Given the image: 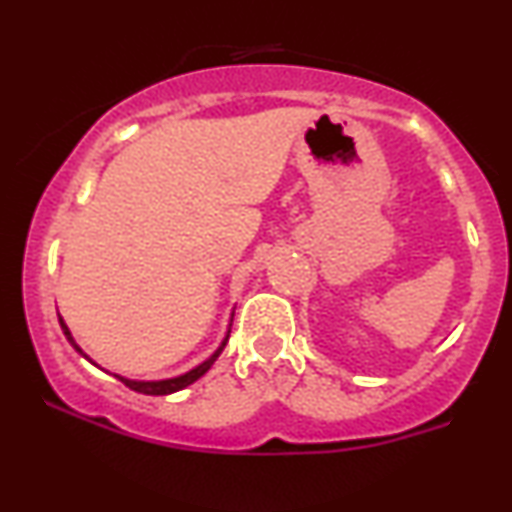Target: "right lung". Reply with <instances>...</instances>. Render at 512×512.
I'll return each instance as SVG.
<instances>
[{
  "label": "right lung",
  "instance_id": "1",
  "mask_svg": "<svg viewBox=\"0 0 512 512\" xmlns=\"http://www.w3.org/2000/svg\"><path fill=\"white\" fill-rule=\"evenodd\" d=\"M60 315V313H57ZM231 322H233V315H231ZM231 322H228V330H226V337L221 339V344H219V349L214 351V354H211L207 361H202L199 363V366H195V368H190L187 370V373H182V375H175V378H163V380H132V378H125V375H117L115 373V378L120 380V383H125L129 390H134V392H142V395H173V392H178V390H185L187 385H192L195 383V380H199L202 378L204 373H207V370L214 366V361L216 358L221 356V351H223V346H226V342H228V334H231ZM60 327H62V332H64V337L69 339V344L74 346L76 351H79L81 356L86 358V361H91V358H88V354H84V349H81L79 344H76V339L72 337V332H69V327H67V322L62 320V315H60ZM93 366H98L96 361H91ZM101 368V366H98Z\"/></svg>",
  "mask_w": 512,
  "mask_h": 512
}]
</instances>
